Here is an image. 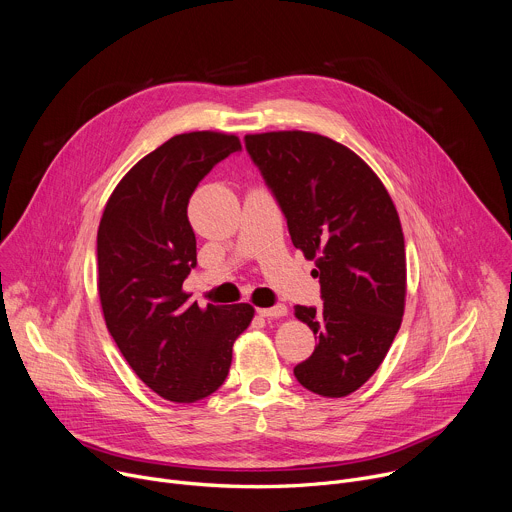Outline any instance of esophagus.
<instances>
[{
	"label": "esophagus",
	"mask_w": 512,
	"mask_h": 512,
	"mask_svg": "<svg viewBox=\"0 0 512 512\" xmlns=\"http://www.w3.org/2000/svg\"><path fill=\"white\" fill-rule=\"evenodd\" d=\"M257 314H259L261 318H281V316L287 314V308H285L283 304H277V306H273V308H259Z\"/></svg>",
	"instance_id": "esophagus-1"
}]
</instances>
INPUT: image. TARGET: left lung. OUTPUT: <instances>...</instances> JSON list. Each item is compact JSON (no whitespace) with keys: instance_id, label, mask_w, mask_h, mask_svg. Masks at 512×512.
I'll return each instance as SVG.
<instances>
[{"instance_id":"1","label":"left lung","mask_w":512,"mask_h":512,"mask_svg":"<svg viewBox=\"0 0 512 512\" xmlns=\"http://www.w3.org/2000/svg\"><path fill=\"white\" fill-rule=\"evenodd\" d=\"M296 249L314 259L324 306H296L318 346L294 369L308 391L346 397L387 356L405 310V239L377 174L346 145L308 131L245 135Z\"/></svg>"}]
</instances>
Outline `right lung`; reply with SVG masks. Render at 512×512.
<instances>
[{
  "mask_svg": "<svg viewBox=\"0 0 512 512\" xmlns=\"http://www.w3.org/2000/svg\"><path fill=\"white\" fill-rule=\"evenodd\" d=\"M235 152H241L237 135H174L123 176L99 225V298L107 330L135 375L168 401L194 403L221 387L233 344L255 314L249 304L202 310L182 291L196 265L188 200Z\"/></svg>",
  "mask_w": 512,
  "mask_h": 512,
  "instance_id": "right-lung-1",
  "label": "right lung"
}]
</instances>
